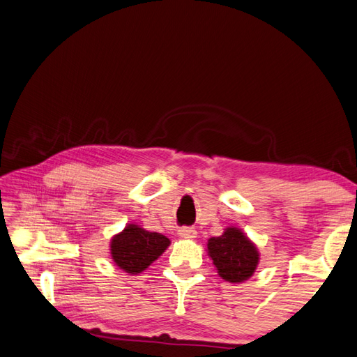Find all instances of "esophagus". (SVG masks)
I'll return each mask as SVG.
<instances>
[{"label": "esophagus", "instance_id": "1", "mask_svg": "<svg viewBox=\"0 0 357 357\" xmlns=\"http://www.w3.org/2000/svg\"><path fill=\"white\" fill-rule=\"evenodd\" d=\"M178 236L183 238H194L197 236V231L192 227H181L178 229Z\"/></svg>", "mask_w": 357, "mask_h": 357}]
</instances>
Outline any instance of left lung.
<instances>
[{
  "instance_id": "left-lung-1",
  "label": "left lung",
  "mask_w": 357,
  "mask_h": 357,
  "mask_svg": "<svg viewBox=\"0 0 357 357\" xmlns=\"http://www.w3.org/2000/svg\"><path fill=\"white\" fill-rule=\"evenodd\" d=\"M220 278L228 282H243L254 275L258 264V250L254 243L237 228H227L219 237L207 243Z\"/></svg>"
}]
</instances>
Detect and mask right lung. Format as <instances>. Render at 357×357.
Wrapping results in <instances>:
<instances>
[{"label": "right lung", "instance_id": "1", "mask_svg": "<svg viewBox=\"0 0 357 357\" xmlns=\"http://www.w3.org/2000/svg\"><path fill=\"white\" fill-rule=\"evenodd\" d=\"M169 246V238L160 233H150L138 225H128L111 242L114 263L130 275L142 271L159 258Z\"/></svg>", "mask_w": 357, "mask_h": 357}]
</instances>
